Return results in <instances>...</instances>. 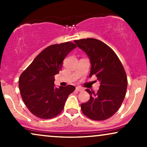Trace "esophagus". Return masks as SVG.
Instances as JSON below:
<instances>
[{
	"label": "esophagus",
	"mask_w": 147,
	"mask_h": 147,
	"mask_svg": "<svg viewBox=\"0 0 147 147\" xmlns=\"http://www.w3.org/2000/svg\"><path fill=\"white\" fill-rule=\"evenodd\" d=\"M76 90H77V91H79V92H82V91L84 90V88L80 86H77L76 87Z\"/></svg>",
	"instance_id": "34e87169"
}]
</instances>
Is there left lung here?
<instances>
[{
    "label": "left lung",
    "mask_w": 147,
    "mask_h": 147,
    "mask_svg": "<svg viewBox=\"0 0 147 147\" xmlns=\"http://www.w3.org/2000/svg\"><path fill=\"white\" fill-rule=\"evenodd\" d=\"M75 43L90 59L89 77L95 75L100 82L97 93L86 89L90 99L81 104V109L92 120H104L113 115L124 101L127 88L126 72L117 55L102 41L88 38Z\"/></svg>",
    "instance_id": "left-lung-1"
}]
</instances>
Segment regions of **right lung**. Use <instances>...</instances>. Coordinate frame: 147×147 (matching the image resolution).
<instances>
[{"label": "right lung", "instance_id": "obj_1", "mask_svg": "<svg viewBox=\"0 0 147 147\" xmlns=\"http://www.w3.org/2000/svg\"><path fill=\"white\" fill-rule=\"evenodd\" d=\"M77 45L72 42L50 45L22 72L18 81L22 99L33 115L51 119L63 111L68 95L75 87H55V75L63 66L65 57Z\"/></svg>", "mask_w": 147, "mask_h": 147}]
</instances>
